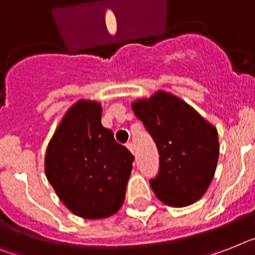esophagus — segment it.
I'll return each instance as SVG.
<instances>
[{"mask_svg":"<svg viewBox=\"0 0 255 255\" xmlns=\"http://www.w3.org/2000/svg\"><path fill=\"white\" fill-rule=\"evenodd\" d=\"M126 147H128V148H129L130 152L134 153V144H132L131 142H128V143H126Z\"/></svg>","mask_w":255,"mask_h":255,"instance_id":"obj_1","label":"esophagus"}]
</instances>
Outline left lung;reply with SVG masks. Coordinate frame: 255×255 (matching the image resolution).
<instances>
[{
    "instance_id": "left-lung-1",
    "label": "left lung",
    "mask_w": 255,
    "mask_h": 255,
    "mask_svg": "<svg viewBox=\"0 0 255 255\" xmlns=\"http://www.w3.org/2000/svg\"><path fill=\"white\" fill-rule=\"evenodd\" d=\"M132 111L155 140L159 173L150 185L165 205L198 201L211 184L219 159L218 130L195 109L169 92L136 100Z\"/></svg>"
}]
</instances>
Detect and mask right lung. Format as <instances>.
Returning <instances> with one entry per match:
<instances>
[{
    "label": "right lung",
    "instance_id": "add662e5",
    "mask_svg": "<svg viewBox=\"0 0 255 255\" xmlns=\"http://www.w3.org/2000/svg\"><path fill=\"white\" fill-rule=\"evenodd\" d=\"M132 161L131 152L102 125V105L79 100L48 144L45 174L73 214L103 219L123 206Z\"/></svg>",
    "mask_w": 255,
    "mask_h": 255
}]
</instances>
